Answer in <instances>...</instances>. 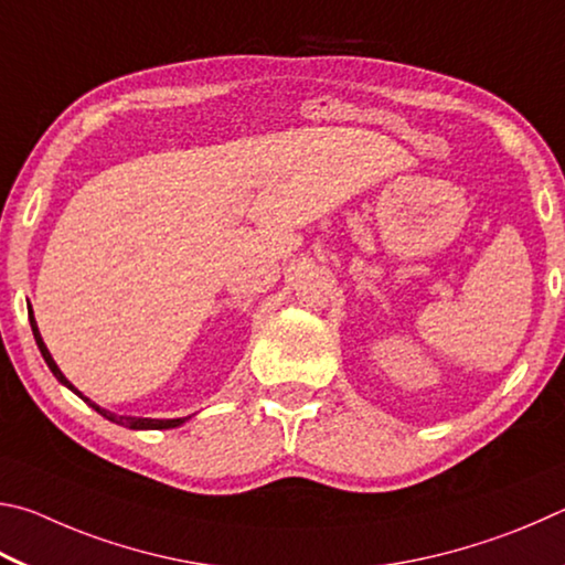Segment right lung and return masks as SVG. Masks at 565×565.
Masks as SVG:
<instances>
[{
  "label": "right lung",
  "instance_id": "right-lung-1",
  "mask_svg": "<svg viewBox=\"0 0 565 565\" xmlns=\"http://www.w3.org/2000/svg\"><path fill=\"white\" fill-rule=\"evenodd\" d=\"M29 324H32V332H34V340H36V348H39V352H42V358H44V362L49 364V370H52V374L54 377L64 384V387H68L72 390L74 394H78V397H82L88 407H94L98 414H102V417H106L108 422H114V424H121V427H128V429H173V427H181L183 422H188V417H181V419H146V417H124V414H114V412H108V409H102L98 407V404H94L92 399L88 397H84L82 392H78L72 382H68L64 374H62V370L56 367V362H54V358L52 354H49V350H46V344H44V340H42V334H39V328H36V320H34V312H32V308H29Z\"/></svg>",
  "mask_w": 565,
  "mask_h": 565
}]
</instances>
